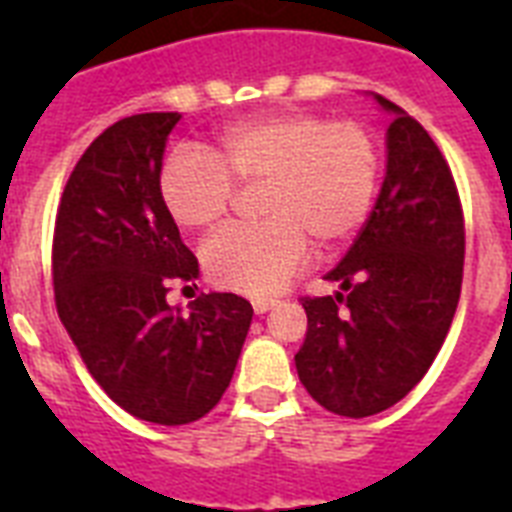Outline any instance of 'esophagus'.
I'll return each instance as SVG.
<instances>
[{"instance_id":"34e87169","label":"esophagus","mask_w":512,"mask_h":512,"mask_svg":"<svg viewBox=\"0 0 512 512\" xmlns=\"http://www.w3.org/2000/svg\"><path fill=\"white\" fill-rule=\"evenodd\" d=\"M279 305V300H263V297H257V300H252V308H255L257 316H263V313L273 311Z\"/></svg>"}]
</instances>
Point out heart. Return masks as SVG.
<instances>
[{"instance_id": "obj_1", "label": "heart", "mask_w": 512, "mask_h": 512, "mask_svg": "<svg viewBox=\"0 0 512 512\" xmlns=\"http://www.w3.org/2000/svg\"><path fill=\"white\" fill-rule=\"evenodd\" d=\"M380 177V151L358 122L284 111L231 124L212 154L180 148L164 162L159 193L177 225L220 223L236 183H260L265 223L228 225L204 244L217 287L276 295L311 263L313 239L348 241L366 223Z\"/></svg>"}]
</instances>
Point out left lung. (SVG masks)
<instances>
[{
    "instance_id": "left-lung-1",
    "label": "left lung",
    "mask_w": 512,
    "mask_h": 512,
    "mask_svg": "<svg viewBox=\"0 0 512 512\" xmlns=\"http://www.w3.org/2000/svg\"><path fill=\"white\" fill-rule=\"evenodd\" d=\"M390 116L385 180L335 271L337 292L305 297L308 332L295 356L305 390L340 417L398 404L433 364L460 303L465 223L460 196L420 122L369 92Z\"/></svg>"
}]
</instances>
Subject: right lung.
I'll use <instances>...</instances> for the list:
<instances>
[{
    "mask_svg": "<svg viewBox=\"0 0 512 512\" xmlns=\"http://www.w3.org/2000/svg\"><path fill=\"white\" fill-rule=\"evenodd\" d=\"M175 111L127 116L92 140L68 177L52 241L63 327L98 385L124 412L188 425L223 398L252 324V305L209 292L188 311L167 303L172 279L199 263L159 193Z\"/></svg>",
    "mask_w": 512,
    "mask_h": 512,
    "instance_id": "add662e5",
    "label": "right lung"
}]
</instances>
